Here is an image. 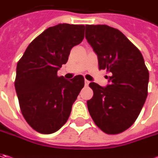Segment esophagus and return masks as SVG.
I'll list each match as a JSON object with an SVG mask.
<instances>
[{
	"instance_id": "1",
	"label": "esophagus",
	"mask_w": 158,
	"mask_h": 158,
	"mask_svg": "<svg viewBox=\"0 0 158 158\" xmlns=\"http://www.w3.org/2000/svg\"><path fill=\"white\" fill-rule=\"evenodd\" d=\"M89 81H88V80H85L84 81V83H85V86H89Z\"/></svg>"
}]
</instances>
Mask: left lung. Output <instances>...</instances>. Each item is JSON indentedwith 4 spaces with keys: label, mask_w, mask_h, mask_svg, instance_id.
I'll list each match as a JSON object with an SVG mask.
<instances>
[{
    "label": "left lung",
    "mask_w": 158,
    "mask_h": 158,
    "mask_svg": "<svg viewBox=\"0 0 158 158\" xmlns=\"http://www.w3.org/2000/svg\"><path fill=\"white\" fill-rule=\"evenodd\" d=\"M85 38L98 55L99 69L109 73L108 84L90 82L93 97L87 101L95 124L108 135L130 127L148 96L149 71L141 52L117 29L86 25Z\"/></svg>",
    "instance_id": "1"
}]
</instances>
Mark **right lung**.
I'll list each match as a JSON object with an SVG mask.
<instances>
[{
	"label": "right lung",
	"instance_id": "add662e5",
	"mask_svg": "<svg viewBox=\"0 0 158 158\" xmlns=\"http://www.w3.org/2000/svg\"><path fill=\"white\" fill-rule=\"evenodd\" d=\"M84 27L59 23L47 28L28 46L17 62L15 88L22 114L40 134H52L67 122L84 86L81 75L71 80L57 75L71 49L83 40Z\"/></svg>",
	"mask_w": 158,
	"mask_h": 158
}]
</instances>
